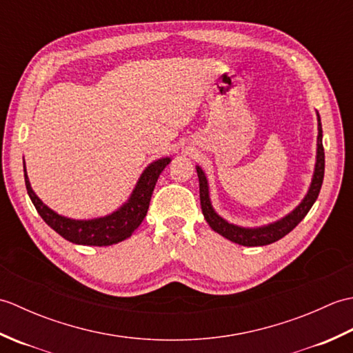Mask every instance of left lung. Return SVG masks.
Returning a JSON list of instances; mask_svg holds the SVG:
<instances>
[{
	"label": "left lung",
	"mask_w": 353,
	"mask_h": 353,
	"mask_svg": "<svg viewBox=\"0 0 353 353\" xmlns=\"http://www.w3.org/2000/svg\"><path fill=\"white\" fill-rule=\"evenodd\" d=\"M316 114H317V124H319L317 125L319 129L317 154H316V165H314V172H312L310 188L306 191L301 203L292 209L291 212H288L287 215L282 216V219L276 220L273 223H268V224H264V226H256V228H244V226H238V224L230 223L226 219H223V216L216 212L212 206L211 196H209V182L205 171L197 165L196 170H197L199 185H200L201 211H203L205 220L208 221V224L211 226L214 232H216V234H220L221 236L229 239V241L239 245H245V247L267 245V244L276 243L277 239L283 238L285 235H288L290 232L305 219V215L310 212L312 205L316 203L321 183H323V177H325L323 130H321V121H320L319 112H316Z\"/></svg>",
	"instance_id": "left-lung-1"
}]
</instances>
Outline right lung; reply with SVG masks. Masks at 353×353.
Segmentation results:
<instances>
[{
  "label": "right lung",
  "mask_w": 353,
  "mask_h": 353,
  "mask_svg": "<svg viewBox=\"0 0 353 353\" xmlns=\"http://www.w3.org/2000/svg\"><path fill=\"white\" fill-rule=\"evenodd\" d=\"M170 162L171 157H161V159L153 161L142 171L127 201H124L117 211L99 216V219L76 220L52 211L33 191L28 181L24 161L26 188L37 214L42 216V220L52 230H56L59 235L63 236L66 241L80 245H112L132 236L133 232L139 228V224L147 215L157 179H159L161 172L167 168Z\"/></svg>",
  "instance_id": "right-lung-1"
}]
</instances>
